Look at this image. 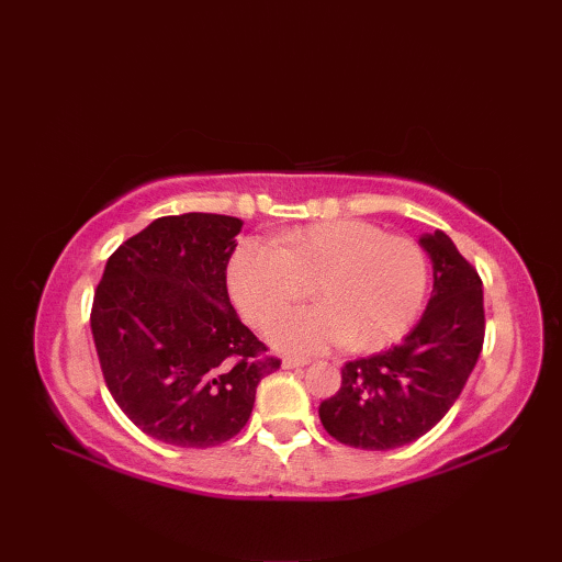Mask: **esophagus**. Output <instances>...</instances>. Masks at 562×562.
Listing matches in <instances>:
<instances>
[{
    "label": "esophagus",
    "instance_id": "1",
    "mask_svg": "<svg viewBox=\"0 0 562 562\" xmlns=\"http://www.w3.org/2000/svg\"><path fill=\"white\" fill-rule=\"evenodd\" d=\"M308 360H304V357H284L282 360V367L284 369H300V367H306Z\"/></svg>",
    "mask_w": 562,
    "mask_h": 562
}]
</instances>
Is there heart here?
<instances>
[{
  "label": "heart",
  "mask_w": 562,
  "mask_h": 562,
  "mask_svg": "<svg viewBox=\"0 0 562 562\" xmlns=\"http://www.w3.org/2000/svg\"><path fill=\"white\" fill-rule=\"evenodd\" d=\"M315 284L321 305L270 328L290 352H318L345 342L379 350L413 326L427 292V258L413 238L389 236L360 220L284 232L272 244L241 241L229 258L232 302L254 326H268Z\"/></svg>",
  "instance_id": "heart-1"
}]
</instances>
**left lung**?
Segmentation results:
<instances>
[{
  "instance_id": "8db88e82",
  "label": "left lung",
  "mask_w": 562,
  "mask_h": 562,
  "mask_svg": "<svg viewBox=\"0 0 562 562\" xmlns=\"http://www.w3.org/2000/svg\"><path fill=\"white\" fill-rule=\"evenodd\" d=\"M432 294L423 318L396 348L342 367L336 396L318 405L326 432L369 451L420 439L449 413L485 338L483 282L445 232L423 234Z\"/></svg>"
}]
</instances>
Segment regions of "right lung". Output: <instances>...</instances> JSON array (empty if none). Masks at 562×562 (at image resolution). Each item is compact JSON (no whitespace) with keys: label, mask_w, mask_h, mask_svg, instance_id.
<instances>
[{"label":"right lung","mask_w":562,"mask_h":562,"mask_svg":"<svg viewBox=\"0 0 562 562\" xmlns=\"http://www.w3.org/2000/svg\"><path fill=\"white\" fill-rule=\"evenodd\" d=\"M244 222L188 212L154 220L115 250L93 294L91 333L111 396L142 432L205 449L244 429L266 357L226 294Z\"/></svg>","instance_id":"add662e5"}]
</instances>
